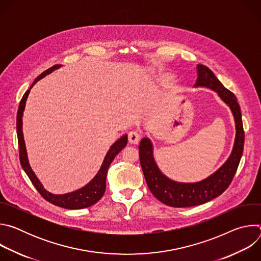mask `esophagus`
Returning <instances> with one entry per match:
<instances>
[{
	"label": "esophagus",
	"instance_id": "esophagus-1",
	"mask_svg": "<svg viewBox=\"0 0 261 261\" xmlns=\"http://www.w3.org/2000/svg\"><path fill=\"white\" fill-rule=\"evenodd\" d=\"M140 139H141V136H140V134L138 132H136V131L129 132L128 140H129V142L131 144H137L140 141Z\"/></svg>",
	"mask_w": 261,
	"mask_h": 261
}]
</instances>
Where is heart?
I'll use <instances>...</instances> for the list:
<instances>
[{
    "mask_svg": "<svg viewBox=\"0 0 261 261\" xmlns=\"http://www.w3.org/2000/svg\"><path fill=\"white\" fill-rule=\"evenodd\" d=\"M162 79H163L165 82H168V81L171 80V75H170V74H163Z\"/></svg>",
    "mask_w": 261,
    "mask_h": 261,
    "instance_id": "b5f03b06",
    "label": "heart"
}]
</instances>
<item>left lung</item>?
Listing matches in <instances>:
<instances>
[{"mask_svg":"<svg viewBox=\"0 0 261 261\" xmlns=\"http://www.w3.org/2000/svg\"><path fill=\"white\" fill-rule=\"evenodd\" d=\"M194 87L212 89L230 107L236 122V140L228 160L212 175L198 182H177L165 176L158 168L151 140L146 137L141 139L139 159L147 187L158 200L173 207L199 205L221 195L232 181L244 151L245 132L242 113L234 94L223 86L213 71L203 65H197V81Z\"/></svg>","mask_w":261,"mask_h":261,"instance_id":"left-lung-1","label":"left lung"}]
</instances>
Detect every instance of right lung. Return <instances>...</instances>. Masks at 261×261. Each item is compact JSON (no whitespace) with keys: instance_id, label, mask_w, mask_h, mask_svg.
I'll return each mask as SVG.
<instances>
[{"instance_id":"right-lung-1","label":"right lung","mask_w":261,"mask_h":261,"mask_svg":"<svg viewBox=\"0 0 261 261\" xmlns=\"http://www.w3.org/2000/svg\"><path fill=\"white\" fill-rule=\"evenodd\" d=\"M60 67H61V65H55V66L50 67L49 69L45 70L44 72H42L40 75L34 81L32 86L30 87V89L24 93V95L22 96V99L20 100L19 107L17 110V117H16V130H17L18 147H19V160H20V164H21L23 170L25 171V173L28 174L32 184L34 185V187L37 189V191L40 193V195L45 200H47L48 202H50L55 205H58V206H61L64 208L80 210V208L89 207V206L95 204L103 196L105 189H106V174H107L108 167H109L110 163L114 161L116 156L127 145L128 136H127V134L122 136L120 139H118L113 145L110 146L109 151L107 152L98 173L88 185H86L85 187H83L82 189L71 192V193L63 194V195H55V194L49 193L48 191H46L43 188L42 184L39 181L38 178H37V176L35 175L34 171L32 170V168L29 164L25 144H24L23 135H22V115H23L27 98H28L29 93H30L31 89L33 88V86L37 82L40 81L44 76H46L47 74L51 73L53 71H55L56 69H58Z\"/></svg>"}]
</instances>
